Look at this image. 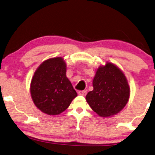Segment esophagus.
<instances>
[{
	"instance_id": "1",
	"label": "esophagus",
	"mask_w": 155,
	"mask_h": 155,
	"mask_svg": "<svg viewBox=\"0 0 155 155\" xmlns=\"http://www.w3.org/2000/svg\"><path fill=\"white\" fill-rule=\"evenodd\" d=\"M86 93H87L86 91L81 90V91H78V94L79 95H81V96H85V95H86Z\"/></svg>"
}]
</instances>
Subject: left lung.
Listing matches in <instances>:
<instances>
[{
  "mask_svg": "<svg viewBox=\"0 0 155 155\" xmlns=\"http://www.w3.org/2000/svg\"><path fill=\"white\" fill-rule=\"evenodd\" d=\"M92 85L93 90L85 99L99 117L117 114L128 101L130 90L127 78L121 69L112 63L107 62L97 69Z\"/></svg>",
  "mask_w": 155,
  "mask_h": 155,
  "instance_id": "left-lung-1",
  "label": "left lung"
}]
</instances>
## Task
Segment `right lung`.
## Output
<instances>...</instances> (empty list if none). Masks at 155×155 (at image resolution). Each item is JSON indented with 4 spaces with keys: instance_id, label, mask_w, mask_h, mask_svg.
I'll list each match as a JSON object with an SVG mask.
<instances>
[{
    "instance_id": "1",
    "label": "right lung",
    "mask_w": 155,
    "mask_h": 155,
    "mask_svg": "<svg viewBox=\"0 0 155 155\" xmlns=\"http://www.w3.org/2000/svg\"><path fill=\"white\" fill-rule=\"evenodd\" d=\"M34 105L48 115H58L68 108L77 93L66 77L62 57L49 58L36 69L30 84Z\"/></svg>"
}]
</instances>
